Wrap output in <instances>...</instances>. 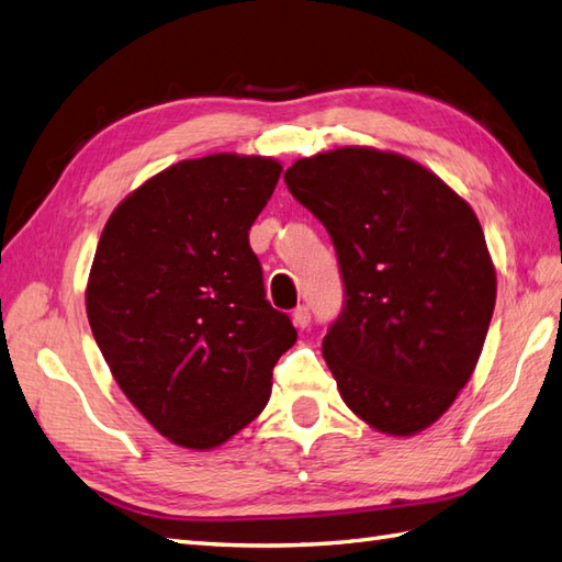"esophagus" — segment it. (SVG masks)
<instances>
[{
	"label": "esophagus",
	"instance_id": "obj_1",
	"mask_svg": "<svg viewBox=\"0 0 562 562\" xmlns=\"http://www.w3.org/2000/svg\"><path fill=\"white\" fill-rule=\"evenodd\" d=\"M292 321L299 330H304L311 325V308L308 306H296L292 313Z\"/></svg>",
	"mask_w": 562,
	"mask_h": 562
}]
</instances>
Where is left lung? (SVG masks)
<instances>
[{
  "label": "left lung",
  "instance_id": "8db88e82",
  "mask_svg": "<svg viewBox=\"0 0 562 562\" xmlns=\"http://www.w3.org/2000/svg\"><path fill=\"white\" fill-rule=\"evenodd\" d=\"M284 184L340 263L345 304L323 357L347 407L390 436L430 426L472 375L495 306L474 211L426 167L373 148L296 160Z\"/></svg>",
  "mask_w": 562,
  "mask_h": 562
}]
</instances>
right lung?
Returning <instances> with one entry per match:
<instances>
[{"label":"right lung","mask_w":562,"mask_h":562,"mask_svg":"<svg viewBox=\"0 0 562 562\" xmlns=\"http://www.w3.org/2000/svg\"><path fill=\"white\" fill-rule=\"evenodd\" d=\"M282 167L220 153L177 162L110 215L86 290L90 330L134 407L211 450L263 412L296 340L266 299L249 229Z\"/></svg>","instance_id":"add662e5"}]
</instances>
